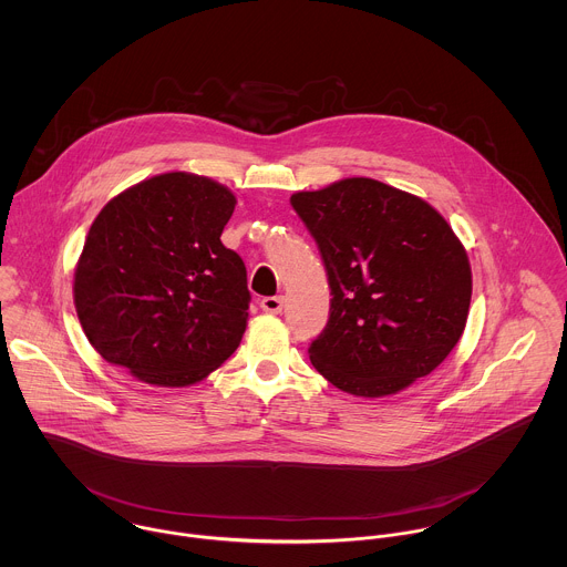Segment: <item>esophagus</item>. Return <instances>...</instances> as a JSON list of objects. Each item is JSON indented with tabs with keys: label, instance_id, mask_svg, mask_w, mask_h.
<instances>
[{
	"label": "esophagus",
	"instance_id": "obj_1",
	"mask_svg": "<svg viewBox=\"0 0 567 567\" xmlns=\"http://www.w3.org/2000/svg\"><path fill=\"white\" fill-rule=\"evenodd\" d=\"M261 310L268 312V315H281L284 297H266V299H261Z\"/></svg>",
	"mask_w": 567,
	"mask_h": 567
}]
</instances>
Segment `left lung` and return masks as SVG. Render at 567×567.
<instances>
[{
  "label": "left lung",
  "mask_w": 567,
  "mask_h": 567,
  "mask_svg": "<svg viewBox=\"0 0 567 567\" xmlns=\"http://www.w3.org/2000/svg\"><path fill=\"white\" fill-rule=\"evenodd\" d=\"M290 203L319 244L329 321L308 353L336 389L386 398L430 375L461 340L472 266L423 198L375 178H342Z\"/></svg>",
  "instance_id": "left-lung-1"
}]
</instances>
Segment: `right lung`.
<instances>
[{
    "label": "right lung",
    "mask_w": 567,
    "mask_h": 567,
    "mask_svg": "<svg viewBox=\"0 0 567 567\" xmlns=\"http://www.w3.org/2000/svg\"><path fill=\"white\" fill-rule=\"evenodd\" d=\"M236 203L214 178L165 172L100 209L74 270V306L106 362L181 389L238 349L250 292L243 257L220 243Z\"/></svg>",
    "instance_id": "right-lung-1"
}]
</instances>
